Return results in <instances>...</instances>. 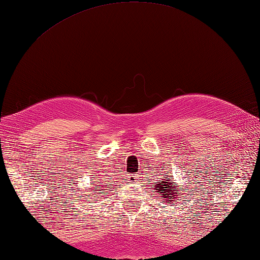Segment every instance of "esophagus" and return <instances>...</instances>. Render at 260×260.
<instances>
[{"mask_svg": "<svg viewBox=\"0 0 260 260\" xmlns=\"http://www.w3.org/2000/svg\"><path fill=\"white\" fill-rule=\"evenodd\" d=\"M128 177H129L131 181H138V179H139L138 175H133V176H128Z\"/></svg>", "mask_w": 260, "mask_h": 260, "instance_id": "esophagus-1", "label": "esophagus"}]
</instances>
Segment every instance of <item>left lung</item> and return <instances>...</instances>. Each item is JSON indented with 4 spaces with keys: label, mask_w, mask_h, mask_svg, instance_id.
<instances>
[{
    "label": "left lung",
    "mask_w": 260,
    "mask_h": 260,
    "mask_svg": "<svg viewBox=\"0 0 260 260\" xmlns=\"http://www.w3.org/2000/svg\"><path fill=\"white\" fill-rule=\"evenodd\" d=\"M154 187L155 190H157L156 192H159V196L165 200L166 203H169L172 201L177 202V198L179 196H181V192L179 190L180 187H179L177 182H171V179L168 177H166V179L161 183H155Z\"/></svg>",
    "instance_id": "left-lung-1"
}]
</instances>
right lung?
Listing matches in <instances>:
<instances>
[{
	"mask_svg": "<svg viewBox=\"0 0 260 260\" xmlns=\"http://www.w3.org/2000/svg\"><path fill=\"white\" fill-rule=\"evenodd\" d=\"M96 185H98V189H102V188H103L102 185H100V184H96ZM93 188H94V187H93ZM106 188H109V185H108V187H106ZM92 191H93V192H95L96 190H95V189H92Z\"/></svg>",
	"mask_w": 260,
	"mask_h": 260,
	"instance_id": "right-lung-1",
	"label": "right lung"
}]
</instances>
